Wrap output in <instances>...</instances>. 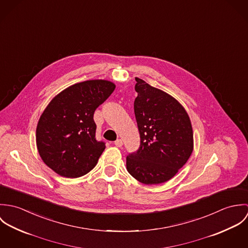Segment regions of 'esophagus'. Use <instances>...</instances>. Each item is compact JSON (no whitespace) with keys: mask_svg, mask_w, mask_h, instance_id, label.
<instances>
[{"mask_svg":"<svg viewBox=\"0 0 248 248\" xmlns=\"http://www.w3.org/2000/svg\"><path fill=\"white\" fill-rule=\"evenodd\" d=\"M114 145H115L116 147H122L123 142H122L121 140H115V141H114Z\"/></svg>","mask_w":248,"mask_h":248,"instance_id":"obj_1","label":"esophagus"}]
</instances>
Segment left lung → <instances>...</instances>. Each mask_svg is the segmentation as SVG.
Listing matches in <instances>:
<instances>
[{
    "label": "left lung",
    "instance_id": "1",
    "mask_svg": "<svg viewBox=\"0 0 248 248\" xmlns=\"http://www.w3.org/2000/svg\"><path fill=\"white\" fill-rule=\"evenodd\" d=\"M135 115L140 147L127 156V170L140 182L163 183L187 162L193 149V129L182 105L167 93L136 77Z\"/></svg>",
    "mask_w": 248,
    "mask_h": 248
}]
</instances>
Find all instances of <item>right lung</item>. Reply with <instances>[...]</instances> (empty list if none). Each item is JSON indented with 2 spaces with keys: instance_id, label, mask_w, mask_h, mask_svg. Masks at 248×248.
I'll return each instance as SVG.
<instances>
[{
  "instance_id": "right-lung-1",
  "label": "right lung",
  "mask_w": 248,
  "mask_h": 248,
  "mask_svg": "<svg viewBox=\"0 0 248 248\" xmlns=\"http://www.w3.org/2000/svg\"><path fill=\"white\" fill-rule=\"evenodd\" d=\"M108 80L70 86L45 108L37 124L36 145L42 160L61 177H79L97 164L105 143L95 139V109L112 93Z\"/></svg>"
}]
</instances>
